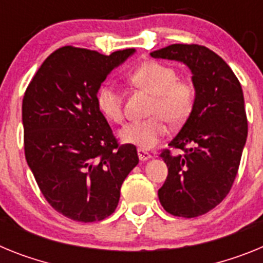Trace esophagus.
Instances as JSON below:
<instances>
[{
  "instance_id": "1",
  "label": "esophagus",
  "mask_w": 263,
  "mask_h": 263,
  "mask_svg": "<svg viewBox=\"0 0 263 263\" xmlns=\"http://www.w3.org/2000/svg\"><path fill=\"white\" fill-rule=\"evenodd\" d=\"M138 156L141 161H145V160L151 159L149 152H147V151H144V149H140V148L138 149Z\"/></svg>"
}]
</instances>
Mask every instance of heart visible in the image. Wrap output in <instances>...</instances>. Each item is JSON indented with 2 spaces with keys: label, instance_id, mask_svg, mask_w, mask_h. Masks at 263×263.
<instances>
[{
  "label": "heart",
  "instance_id": "heart-1",
  "mask_svg": "<svg viewBox=\"0 0 263 263\" xmlns=\"http://www.w3.org/2000/svg\"><path fill=\"white\" fill-rule=\"evenodd\" d=\"M128 82L138 90L152 95L147 120L124 125L119 136L125 144L143 149L154 148L168 132L166 123L180 125L188 120L196 104L195 84L188 79H179L172 66L156 61L143 63L128 75ZM99 109L108 120H124L123 95L112 84H103L97 92Z\"/></svg>",
  "mask_w": 263,
  "mask_h": 263
}]
</instances>
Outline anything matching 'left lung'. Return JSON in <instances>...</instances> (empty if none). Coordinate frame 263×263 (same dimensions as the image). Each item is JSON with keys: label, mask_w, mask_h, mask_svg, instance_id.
I'll return each instance as SVG.
<instances>
[{"label": "left lung", "mask_w": 263, "mask_h": 263, "mask_svg": "<svg viewBox=\"0 0 263 263\" xmlns=\"http://www.w3.org/2000/svg\"><path fill=\"white\" fill-rule=\"evenodd\" d=\"M154 58L185 63L196 87V104L170 147L160 156L168 176L159 189L168 213L193 218L208 213L230 192L248 138L241 83L228 63L201 45L175 43L151 52Z\"/></svg>", "instance_id": "8db88e82"}]
</instances>
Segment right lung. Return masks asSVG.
Instances as JSON below:
<instances>
[{
	"label": "right lung",
	"instance_id": "obj_1",
	"mask_svg": "<svg viewBox=\"0 0 263 263\" xmlns=\"http://www.w3.org/2000/svg\"><path fill=\"white\" fill-rule=\"evenodd\" d=\"M135 49L103 55L74 46L51 52L22 100L25 157L46 201L79 222L115 212L120 188L138 165L136 147L119 144L97 92Z\"/></svg>",
	"mask_w": 263,
	"mask_h": 263
}]
</instances>
